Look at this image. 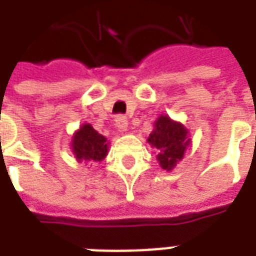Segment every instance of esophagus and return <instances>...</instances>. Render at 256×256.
I'll return each instance as SVG.
<instances>
[{
    "mask_svg": "<svg viewBox=\"0 0 256 256\" xmlns=\"http://www.w3.org/2000/svg\"><path fill=\"white\" fill-rule=\"evenodd\" d=\"M115 126H116L120 132H124L128 128V118L123 116V115H118L115 118Z\"/></svg>",
    "mask_w": 256,
    "mask_h": 256,
    "instance_id": "esophagus-1",
    "label": "esophagus"
}]
</instances>
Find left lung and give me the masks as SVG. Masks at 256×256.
<instances>
[{"label":"left lung","instance_id":"8db88e82","mask_svg":"<svg viewBox=\"0 0 256 256\" xmlns=\"http://www.w3.org/2000/svg\"><path fill=\"white\" fill-rule=\"evenodd\" d=\"M188 130L181 123L174 122L162 115L155 122V128L148 137V142L158 150V160L164 170H172L184 158L185 148L189 145Z\"/></svg>","mask_w":256,"mask_h":256}]
</instances>
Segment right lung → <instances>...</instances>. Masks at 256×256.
Wrapping results in <instances>:
<instances>
[{
	"mask_svg": "<svg viewBox=\"0 0 256 256\" xmlns=\"http://www.w3.org/2000/svg\"><path fill=\"white\" fill-rule=\"evenodd\" d=\"M72 150L79 162H101L108 152V142L90 124H84L74 136Z\"/></svg>",
	"mask_w": 256,
	"mask_h": 256,
	"instance_id": "right-lung-1",
	"label": "right lung"
}]
</instances>
